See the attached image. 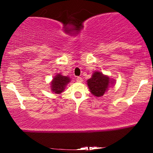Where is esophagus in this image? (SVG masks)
<instances>
[{"instance_id":"1","label":"esophagus","mask_w":153,"mask_h":153,"mask_svg":"<svg viewBox=\"0 0 153 153\" xmlns=\"http://www.w3.org/2000/svg\"><path fill=\"white\" fill-rule=\"evenodd\" d=\"M76 81L78 82H81L82 81V78H80V77H78V78H76Z\"/></svg>"}]
</instances>
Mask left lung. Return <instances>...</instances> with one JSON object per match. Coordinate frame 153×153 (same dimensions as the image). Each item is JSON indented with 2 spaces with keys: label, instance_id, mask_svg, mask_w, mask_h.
I'll return each mask as SVG.
<instances>
[{
  "label": "left lung",
  "instance_id": "1",
  "mask_svg": "<svg viewBox=\"0 0 153 153\" xmlns=\"http://www.w3.org/2000/svg\"><path fill=\"white\" fill-rule=\"evenodd\" d=\"M110 78L106 75H103L99 72H96L92 75V78L88 80V85L91 94L100 97L102 96L108 88Z\"/></svg>",
  "mask_w": 153,
  "mask_h": 153
}]
</instances>
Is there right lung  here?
I'll use <instances>...</instances> for the list:
<instances>
[{
    "instance_id": "obj_1",
    "label": "right lung",
    "mask_w": 153,
    "mask_h": 153,
    "mask_svg": "<svg viewBox=\"0 0 153 153\" xmlns=\"http://www.w3.org/2000/svg\"><path fill=\"white\" fill-rule=\"evenodd\" d=\"M70 82V78L62 75H57L54 77L52 82V91L55 94H59L62 93L65 88V85Z\"/></svg>"
}]
</instances>
